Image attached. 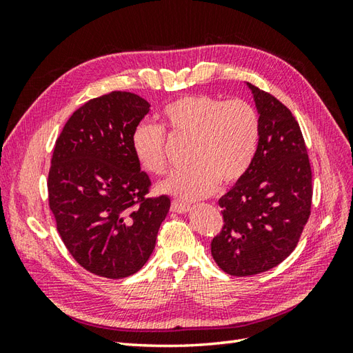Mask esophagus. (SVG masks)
Here are the masks:
<instances>
[{
	"instance_id": "esophagus-1",
	"label": "esophagus",
	"mask_w": 353,
	"mask_h": 353,
	"mask_svg": "<svg viewBox=\"0 0 353 353\" xmlns=\"http://www.w3.org/2000/svg\"><path fill=\"white\" fill-rule=\"evenodd\" d=\"M190 209H191L190 205L182 203V201H179V200H174L171 203V211L176 214H186V212H190Z\"/></svg>"
}]
</instances>
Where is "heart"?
Instances as JSON below:
<instances>
[{
    "label": "heart",
    "mask_w": 353,
    "mask_h": 353,
    "mask_svg": "<svg viewBox=\"0 0 353 353\" xmlns=\"http://www.w3.org/2000/svg\"><path fill=\"white\" fill-rule=\"evenodd\" d=\"M163 127L172 139L191 142L190 168L176 171L159 183L168 196L194 201L211 196L220 181L234 185L252 167L259 144L256 109L245 100L223 101L200 94L174 100L163 109ZM141 167L152 174L167 170V137L161 127L141 124L132 138Z\"/></svg>",
    "instance_id": "obj_1"
}]
</instances>
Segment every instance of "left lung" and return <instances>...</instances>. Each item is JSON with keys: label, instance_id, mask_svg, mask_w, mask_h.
<instances>
[{"label": "left lung", "instance_id": "obj_1", "mask_svg": "<svg viewBox=\"0 0 353 353\" xmlns=\"http://www.w3.org/2000/svg\"><path fill=\"white\" fill-rule=\"evenodd\" d=\"M261 133L252 167L219 200L223 228L211 243L219 267L253 276L279 265L296 249L311 214L312 172L301 127L291 110L247 83Z\"/></svg>", "mask_w": 353, "mask_h": 353}]
</instances>
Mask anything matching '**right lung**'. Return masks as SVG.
<instances>
[{
	"instance_id": "right-lung-1",
	"label": "right lung",
	"mask_w": 353,
	"mask_h": 353,
	"mask_svg": "<svg viewBox=\"0 0 353 353\" xmlns=\"http://www.w3.org/2000/svg\"><path fill=\"white\" fill-rule=\"evenodd\" d=\"M150 104L114 91L92 99L66 121L48 172V201L66 249L88 272L123 279L153 253L168 214L167 196L147 197L152 182L132 138Z\"/></svg>"
}]
</instances>
